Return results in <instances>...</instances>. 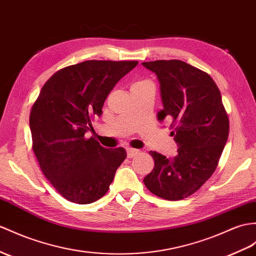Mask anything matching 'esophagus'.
I'll list each match as a JSON object with an SVG mask.
<instances>
[{
	"mask_svg": "<svg viewBox=\"0 0 256 256\" xmlns=\"http://www.w3.org/2000/svg\"><path fill=\"white\" fill-rule=\"evenodd\" d=\"M139 154V151L138 150H134V148H127V158H134L136 155H138Z\"/></svg>",
	"mask_w": 256,
	"mask_h": 256,
	"instance_id": "obj_1",
	"label": "esophagus"
}]
</instances>
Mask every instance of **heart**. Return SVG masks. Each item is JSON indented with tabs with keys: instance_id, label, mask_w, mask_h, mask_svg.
<instances>
[{
	"instance_id": "heart-1",
	"label": "heart",
	"mask_w": 256,
	"mask_h": 256,
	"mask_svg": "<svg viewBox=\"0 0 256 256\" xmlns=\"http://www.w3.org/2000/svg\"><path fill=\"white\" fill-rule=\"evenodd\" d=\"M138 84H142V82H138Z\"/></svg>"
}]
</instances>
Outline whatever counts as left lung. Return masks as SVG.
I'll return each mask as SVG.
<instances>
[{"label":"left lung","instance_id":"left-lung-1","mask_svg":"<svg viewBox=\"0 0 256 256\" xmlns=\"http://www.w3.org/2000/svg\"><path fill=\"white\" fill-rule=\"evenodd\" d=\"M156 74L164 108L172 118L170 136L178 154L167 158L150 151L153 170L143 179L153 194L179 201L193 194L213 175L228 139L229 118L220 91L208 74L179 60L142 63Z\"/></svg>","mask_w":256,"mask_h":256}]
</instances>
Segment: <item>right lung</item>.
<instances>
[{"instance_id":"add662e5","label":"right lung","mask_w":256,"mask_h":256,"mask_svg":"<svg viewBox=\"0 0 256 256\" xmlns=\"http://www.w3.org/2000/svg\"><path fill=\"white\" fill-rule=\"evenodd\" d=\"M136 60H86L56 72L42 86L30 110L32 150L42 172L66 200L98 201L108 192L126 158L124 148H105L92 120L102 115L110 92Z\"/></svg>"}]
</instances>
